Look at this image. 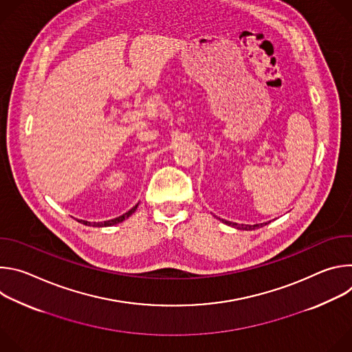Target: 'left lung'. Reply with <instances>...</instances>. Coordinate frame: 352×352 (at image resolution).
<instances>
[{
	"mask_svg": "<svg viewBox=\"0 0 352 352\" xmlns=\"http://www.w3.org/2000/svg\"><path fill=\"white\" fill-rule=\"evenodd\" d=\"M226 224H228V226H232V227H236L238 230H255V228H259V227H263V224H255V226H248V224H241V226H238L236 223H230V221H226V220H223ZM265 224H267V223H265Z\"/></svg>",
	"mask_w": 352,
	"mask_h": 352,
	"instance_id": "left-lung-1",
	"label": "left lung"
}]
</instances>
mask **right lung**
<instances>
[{"label": "right lung", "instance_id": "right-lung-1", "mask_svg": "<svg viewBox=\"0 0 352 352\" xmlns=\"http://www.w3.org/2000/svg\"><path fill=\"white\" fill-rule=\"evenodd\" d=\"M136 208H138V204H136L131 210H128L126 213H124L122 216L116 217V219H113V220H107V221H104V223H93V224H91L90 221H85V220H80V223L85 224V226H93V227H109V226H114V224H117V223L124 221L126 217H129V216L136 210Z\"/></svg>", "mask_w": 352, "mask_h": 352}]
</instances>
